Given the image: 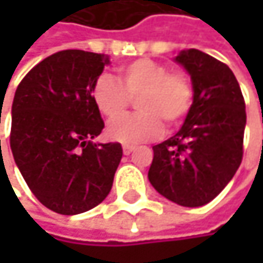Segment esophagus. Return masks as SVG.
I'll list each match as a JSON object with an SVG mask.
<instances>
[{"label": "esophagus", "instance_id": "1", "mask_svg": "<svg viewBox=\"0 0 263 263\" xmlns=\"http://www.w3.org/2000/svg\"><path fill=\"white\" fill-rule=\"evenodd\" d=\"M134 149H135L134 146L125 144V146H123V154H125V155H129V154H132V152H134Z\"/></svg>", "mask_w": 263, "mask_h": 263}]
</instances>
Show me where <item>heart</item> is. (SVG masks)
<instances>
[{
	"label": "heart",
	"mask_w": 263,
	"mask_h": 263,
	"mask_svg": "<svg viewBox=\"0 0 263 263\" xmlns=\"http://www.w3.org/2000/svg\"><path fill=\"white\" fill-rule=\"evenodd\" d=\"M119 80L109 74L99 76L91 88L96 108L109 120L118 119L136 99L139 112L116 120L108 126L111 140L137 144L154 140L163 125L174 129L192 109L195 89L183 71H171L166 64L137 59L119 67Z\"/></svg>",
	"instance_id": "b5f03b06"
}]
</instances>
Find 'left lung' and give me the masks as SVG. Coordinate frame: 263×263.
Wrapping results in <instances>:
<instances>
[{
  "mask_svg": "<svg viewBox=\"0 0 263 263\" xmlns=\"http://www.w3.org/2000/svg\"><path fill=\"white\" fill-rule=\"evenodd\" d=\"M177 62L192 78L193 105L181 129L152 147L147 177L169 201L199 207L215 199L240 166L245 100L224 62L196 48L181 51Z\"/></svg>",
  "mask_w": 263,
  "mask_h": 263,
  "instance_id": "left-lung-1",
  "label": "left lung"
}]
</instances>
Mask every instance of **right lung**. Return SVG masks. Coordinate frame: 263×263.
I'll use <instances>...</instances> for the list:
<instances>
[{
  "label": "right lung",
  "instance_id": "obj_1",
  "mask_svg": "<svg viewBox=\"0 0 263 263\" xmlns=\"http://www.w3.org/2000/svg\"><path fill=\"white\" fill-rule=\"evenodd\" d=\"M108 58L83 50L58 51L20 82L12 105L10 147L31 193L47 209L78 215L111 192L120 143H92L105 123L91 88Z\"/></svg>",
  "mask_w": 263,
  "mask_h": 263
}]
</instances>
